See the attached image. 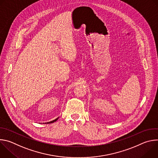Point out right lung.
<instances>
[{
	"mask_svg": "<svg viewBox=\"0 0 158 158\" xmlns=\"http://www.w3.org/2000/svg\"><path fill=\"white\" fill-rule=\"evenodd\" d=\"M58 118H56V119H54V120H53V121H50V122H48V123H47V124H51V123H54V122H56L57 119H58Z\"/></svg>",
	"mask_w": 158,
	"mask_h": 158,
	"instance_id": "right-lung-1",
	"label": "right lung"
}]
</instances>
